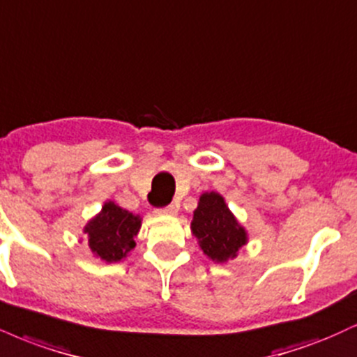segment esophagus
<instances>
[{"instance_id":"obj_1","label":"esophagus","mask_w":357,"mask_h":357,"mask_svg":"<svg viewBox=\"0 0 357 357\" xmlns=\"http://www.w3.org/2000/svg\"><path fill=\"white\" fill-rule=\"evenodd\" d=\"M156 214L158 216H176V214H178V209H176L174 206H166V208L156 209Z\"/></svg>"}]
</instances>
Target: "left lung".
Returning a JSON list of instances; mask_svg holds the SVG:
<instances>
[{
  "label": "left lung",
  "mask_w": 357,
  "mask_h": 357,
  "mask_svg": "<svg viewBox=\"0 0 357 357\" xmlns=\"http://www.w3.org/2000/svg\"><path fill=\"white\" fill-rule=\"evenodd\" d=\"M191 233L196 236L201 251L213 263L220 264L236 259L239 249L249 239L246 227L216 191H206L199 196L197 208L192 213Z\"/></svg>",
  "instance_id": "obj_1"
}]
</instances>
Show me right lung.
<instances>
[{
  "instance_id": "right-lung-1",
  "label": "right lung",
  "mask_w": 357,
  "mask_h": 357,
  "mask_svg": "<svg viewBox=\"0 0 357 357\" xmlns=\"http://www.w3.org/2000/svg\"><path fill=\"white\" fill-rule=\"evenodd\" d=\"M141 221L139 214L126 211L114 201H106L83 229L93 256L108 264L126 259L136 246L135 238L141 229Z\"/></svg>"
}]
</instances>
